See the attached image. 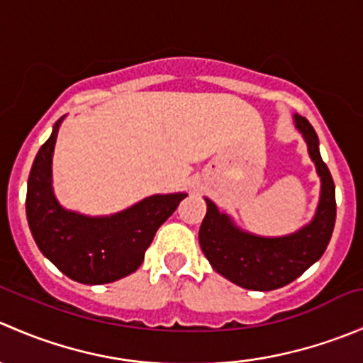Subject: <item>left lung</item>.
<instances>
[{
	"label": "left lung",
	"mask_w": 363,
	"mask_h": 363,
	"mask_svg": "<svg viewBox=\"0 0 363 363\" xmlns=\"http://www.w3.org/2000/svg\"><path fill=\"white\" fill-rule=\"evenodd\" d=\"M295 124L303 133L321 177V200L311 225L294 235L263 239L239 232L207 200V214L199 233L200 247L216 272L246 290L270 291L290 284L321 258L334 232L337 211L334 179L321 160L318 135L309 121L295 116Z\"/></svg>",
	"instance_id": "left-lung-1"
}]
</instances>
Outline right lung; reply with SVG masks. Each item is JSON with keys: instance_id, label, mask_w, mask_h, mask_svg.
Listing matches in <instances>:
<instances>
[{"instance_id": "add662e5", "label": "right lung", "mask_w": 363, "mask_h": 363, "mask_svg": "<svg viewBox=\"0 0 363 363\" xmlns=\"http://www.w3.org/2000/svg\"><path fill=\"white\" fill-rule=\"evenodd\" d=\"M40 147L28 179L26 214L40 251L69 279L105 284L135 272L156 232L177 208L184 193L155 195L111 218H86L60 207L50 188V163L57 130Z\"/></svg>"}]
</instances>
